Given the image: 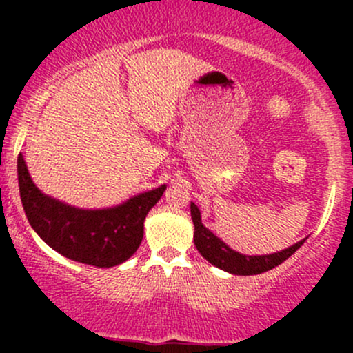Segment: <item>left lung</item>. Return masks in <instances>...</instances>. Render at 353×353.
<instances>
[{"instance_id":"8db88e82","label":"left lung","mask_w":353,"mask_h":353,"mask_svg":"<svg viewBox=\"0 0 353 353\" xmlns=\"http://www.w3.org/2000/svg\"><path fill=\"white\" fill-rule=\"evenodd\" d=\"M190 217L194 222V244L199 250L202 257L219 269L236 275H255L267 272L292 255L301 247L305 239L297 244L283 249L281 252L269 255H244L225 245L217 236H214L208 228H204L201 221V210L194 202H190Z\"/></svg>"}]
</instances>
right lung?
<instances>
[{
    "mask_svg": "<svg viewBox=\"0 0 353 353\" xmlns=\"http://www.w3.org/2000/svg\"><path fill=\"white\" fill-rule=\"evenodd\" d=\"M19 196L31 228L51 249L71 261L94 267H114L128 261L141 245L144 219L165 185L148 190L111 209L71 208L43 194L18 156Z\"/></svg>",
    "mask_w": 353,
    "mask_h": 353,
    "instance_id": "right-lung-1",
    "label": "right lung"
}]
</instances>
